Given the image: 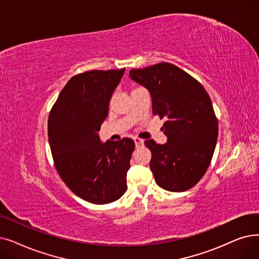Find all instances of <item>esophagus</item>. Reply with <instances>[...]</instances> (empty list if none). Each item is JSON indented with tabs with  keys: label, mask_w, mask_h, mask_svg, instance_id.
<instances>
[{
	"label": "esophagus",
	"mask_w": 259,
	"mask_h": 259,
	"mask_svg": "<svg viewBox=\"0 0 259 259\" xmlns=\"http://www.w3.org/2000/svg\"><path fill=\"white\" fill-rule=\"evenodd\" d=\"M133 140H134V143H136L137 147H140V146H142L144 144V141L142 139H140V138H134Z\"/></svg>",
	"instance_id": "obj_1"
}]
</instances>
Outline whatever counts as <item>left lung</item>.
Here are the masks:
<instances>
[{
	"label": "left lung",
	"instance_id": "left-lung-1",
	"mask_svg": "<svg viewBox=\"0 0 259 259\" xmlns=\"http://www.w3.org/2000/svg\"><path fill=\"white\" fill-rule=\"evenodd\" d=\"M129 76L149 91L153 114L166 119L162 130L167 143L145 141L155 182L168 192H185L204 176L216 147L218 121L211 100L203 85L171 63L131 70Z\"/></svg>",
	"mask_w": 259,
	"mask_h": 259
}]
</instances>
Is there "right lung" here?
<instances>
[{
	"instance_id": "add662e5",
	"label": "right lung",
	"mask_w": 259,
	"mask_h": 259,
	"mask_svg": "<svg viewBox=\"0 0 259 259\" xmlns=\"http://www.w3.org/2000/svg\"><path fill=\"white\" fill-rule=\"evenodd\" d=\"M125 69L88 71L62 89L49 117V143L62 181L79 198L107 204L127 190V171L136 147L129 138L100 142L110 99Z\"/></svg>"
}]
</instances>
